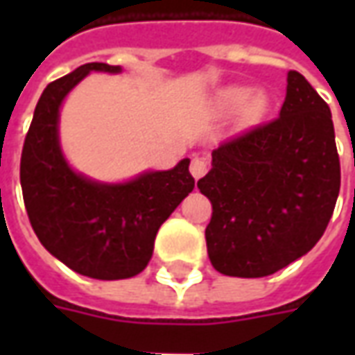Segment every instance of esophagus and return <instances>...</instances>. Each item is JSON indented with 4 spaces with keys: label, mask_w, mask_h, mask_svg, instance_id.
<instances>
[{
    "label": "esophagus",
    "mask_w": 355,
    "mask_h": 355,
    "mask_svg": "<svg viewBox=\"0 0 355 355\" xmlns=\"http://www.w3.org/2000/svg\"><path fill=\"white\" fill-rule=\"evenodd\" d=\"M207 162L205 159H201V157H193L192 165H190V173H192V177L198 180L201 178L205 173H207Z\"/></svg>",
    "instance_id": "1"
}]
</instances>
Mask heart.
<instances>
[{
	"mask_svg": "<svg viewBox=\"0 0 355 355\" xmlns=\"http://www.w3.org/2000/svg\"><path fill=\"white\" fill-rule=\"evenodd\" d=\"M266 104V94L261 91L253 93L251 87H245V85H230L223 89L215 98V106L220 114H234L239 108H243V114L247 117H257L262 114Z\"/></svg>",
	"mask_w": 355,
	"mask_h": 355,
	"instance_id": "heart-1",
	"label": "heart"
}]
</instances>
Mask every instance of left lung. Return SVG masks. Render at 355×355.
Instances as JSON below:
<instances>
[{
	"label": "left lung",
	"mask_w": 355,
	"mask_h": 355,
	"mask_svg": "<svg viewBox=\"0 0 355 355\" xmlns=\"http://www.w3.org/2000/svg\"><path fill=\"white\" fill-rule=\"evenodd\" d=\"M198 188L213 205L205 239L220 274L272 275L320 241L340 190V163L331 110L302 73H287L277 119L213 150Z\"/></svg>",
	"instance_id": "1"
}]
</instances>
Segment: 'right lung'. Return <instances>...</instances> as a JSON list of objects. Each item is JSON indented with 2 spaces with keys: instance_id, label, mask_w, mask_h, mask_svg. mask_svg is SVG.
<instances>
[{
  "instance_id": "obj_1",
  "label": "right lung",
  "mask_w": 355,
  "mask_h": 355,
  "mask_svg": "<svg viewBox=\"0 0 355 355\" xmlns=\"http://www.w3.org/2000/svg\"><path fill=\"white\" fill-rule=\"evenodd\" d=\"M91 72L123 68L89 62L45 87L22 148L20 186L35 236L55 259L93 279H127L148 266L159 226L196 182L188 157L121 182L73 169L60 146V108Z\"/></svg>"
}]
</instances>
